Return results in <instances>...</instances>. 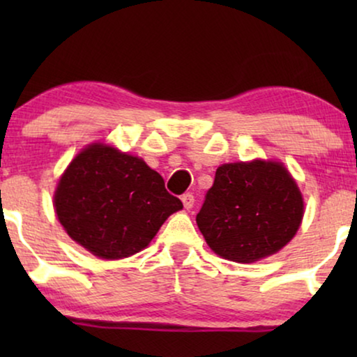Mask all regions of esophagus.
I'll return each instance as SVG.
<instances>
[{
	"label": "esophagus",
	"instance_id": "1",
	"mask_svg": "<svg viewBox=\"0 0 357 357\" xmlns=\"http://www.w3.org/2000/svg\"><path fill=\"white\" fill-rule=\"evenodd\" d=\"M182 203H183L185 209H192L195 204V197L192 193H185V195H182Z\"/></svg>",
	"mask_w": 357,
	"mask_h": 357
}]
</instances>
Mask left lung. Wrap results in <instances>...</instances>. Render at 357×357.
Wrapping results in <instances>:
<instances>
[{
    "label": "left lung",
    "mask_w": 357,
    "mask_h": 357,
    "mask_svg": "<svg viewBox=\"0 0 357 357\" xmlns=\"http://www.w3.org/2000/svg\"><path fill=\"white\" fill-rule=\"evenodd\" d=\"M302 214V195L284 165L253 160L218 167L197 224L219 257L252 263L281 250Z\"/></svg>",
    "instance_id": "obj_1"
}]
</instances>
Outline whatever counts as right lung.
<instances>
[{
  "label": "right lung",
  "instance_id": "right-lung-1",
  "mask_svg": "<svg viewBox=\"0 0 357 357\" xmlns=\"http://www.w3.org/2000/svg\"><path fill=\"white\" fill-rule=\"evenodd\" d=\"M182 208L143 159L104 144L81 151L55 192V211L68 236L107 260L143 250Z\"/></svg>",
  "mask_w": 357,
  "mask_h": 357
}]
</instances>
